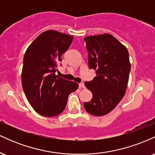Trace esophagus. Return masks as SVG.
Masks as SVG:
<instances>
[{"mask_svg": "<svg viewBox=\"0 0 155 155\" xmlns=\"http://www.w3.org/2000/svg\"><path fill=\"white\" fill-rule=\"evenodd\" d=\"M79 87L80 88H83V89H84L85 88V85H84V83H80L79 84Z\"/></svg>", "mask_w": 155, "mask_h": 155, "instance_id": "obj_1", "label": "esophagus"}]
</instances>
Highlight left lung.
Returning a JSON list of instances; mask_svg holds the SVG:
<instances>
[{
    "instance_id": "left-lung-1",
    "label": "left lung",
    "mask_w": 155,
    "mask_h": 155,
    "mask_svg": "<svg viewBox=\"0 0 155 155\" xmlns=\"http://www.w3.org/2000/svg\"><path fill=\"white\" fill-rule=\"evenodd\" d=\"M90 68L95 71L91 81H85L92 98L84 103L90 114H107L123 98L128 83L130 63L127 49L108 33L84 38Z\"/></svg>"
}]
</instances>
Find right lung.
<instances>
[{"instance_id": "1", "label": "right lung", "mask_w": 155, "mask_h": 155, "mask_svg": "<svg viewBox=\"0 0 155 155\" xmlns=\"http://www.w3.org/2000/svg\"><path fill=\"white\" fill-rule=\"evenodd\" d=\"M74 37L49 30L37 37L23 58L22 85L27 98L35 111L44 117H54L64 111L68 97L79 84L58 76V65Z\"/></svg>"}]
</instances>
